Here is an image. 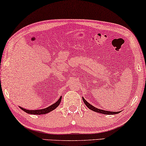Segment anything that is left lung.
Segmentation results:
<instances>
[{"mask_svg": "<svg viewBox=\"0 0 146 146\" xmlns=\"http://www.w3.org/2000/svg\"><path fill=\"white\" fill-rule=\"evenodd\" d=\"M83 101L84 102V103L85 104V105L88 107V108L91 110H93L94 111L98 112V113H103V114H105V115H114V114H117L121 112V111H106V110H103L101 109H99L97 108L96 107H94V106L92 105L90 103H88L87 101H86L85 99L83 98Z\"/></svg>", "mask_w": 146, "mask_h": 146, "instance_id": "obj_1", "label": "left lung"}]
</instances>
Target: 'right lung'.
I'll list each match as a JSON object with an SVG mask.
<instances>
[{
    "mask_svg": "<svg viewBox=\"0 0 146 146\" xmlns=\"http://www.w3.org/2000/svg\"><path fill=\"white\" fill-rule=\"evenodd\" d=\"M61 98L62 97H60V99H58V100L55 103H54L52 105L49 106L47 108H43V109H41V110H27V109H25L24 108H22V107L19 106L20 109L22 110L23 111L26 112V113H29V114H33V115H42V114H45V113H49L50 111L54 110L56 109L57 107L59 106V104H60V102L61 101Z\"/></svg>",
    "mask_w": 146,
    "mask_h": 146,
    "instance_id": "add662e5",
    "label": "right lung"
}]
</instances>
